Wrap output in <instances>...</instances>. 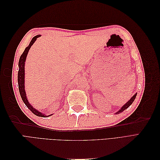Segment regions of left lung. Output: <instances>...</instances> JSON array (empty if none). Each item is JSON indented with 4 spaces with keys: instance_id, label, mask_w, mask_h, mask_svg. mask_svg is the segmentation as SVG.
Segmentation results:
<instances>
[{
    "instance_id": "obj_1",
    "label": "left lung",
    "mask_w": 160,
    "mask_h": 160,
    "mask_svg": "<svg viewBox=\"0 0 160 160\" xmlns=\"http://www.w3.org/2000/svg\"><path fill=\"white\" fill-rule=\"evenodd\" d=\"M136 95H137V93H135L132 98H131L128 102L125 103L124 105H123L122 108H121V109L118 111V112H116L115 113L116 114H119V113H122V112H123V111L125 110V109H126L127 108H128L129 106L132 104V103L133 102V101L135 100V98H136Z\"/></svg>"
}]
</instances>
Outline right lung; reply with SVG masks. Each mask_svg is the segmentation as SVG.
Segmentation results:
<instances>
[{
    "label": "right lung",
    "instance_id": "1",
    "mask_svg": "<svg viewBox=\"0 0 160 160\" xmlns=\"http://www.w3.org/2000/svg\"><path fill=\"white\" fill-rule=\"evenodd\" d=\"M39 37H41V35H38L32 38V40L31 41L29 45H28V46L27 47L25 48V51H24L20 57V59H19V61H18L19 69H18V84L19 92H20V95H21V98L23 101V102L26 105L27 107L32 111V113L36 115L37 116H39V117H45V116L46 117H48V116H49V115H47V116L45 115V114H43L42 113L40 112L39 111H38L37 109L34 108L29 103V102H28V101L27 99V95H26V92L25 90V61L27 59V54L28 52V51L30 50V48L33 45V43L35 42V41L37 40V38ZM50 116H51V115H50Z\"/></svg>",
    "mask_w": 160,
    "mask_h": 160
}]
</instances>
